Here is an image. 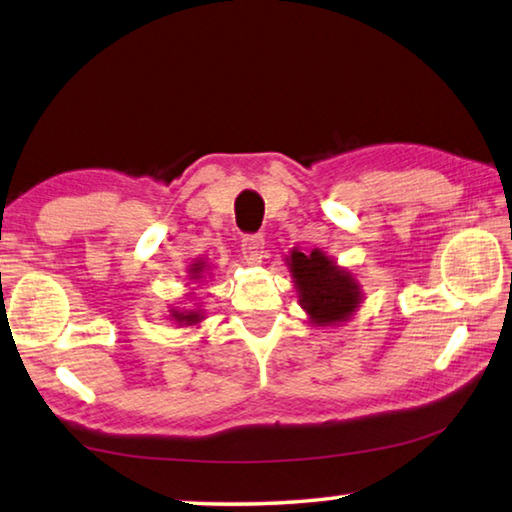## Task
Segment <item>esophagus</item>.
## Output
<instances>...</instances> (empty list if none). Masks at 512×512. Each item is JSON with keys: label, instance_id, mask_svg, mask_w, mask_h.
<instances>
[{"label": "esophagus", "instance_id": "esophagus-1", "mask_svg": "<svg viewBox=\"0 0 512 512\" xmlns=\"http://www.w3.org/2000/svg\"><path fill=\"white\" fill-rule=\"evenodd\" d=\"M240 249H243V258L249 265H258L260 258H263L265 249V238L260 234H249L240 240Z\"/></svg>", "mask_w": 512, "mask_h": 512}]
</instances>
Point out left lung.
<instances>
[{"instance_id":"8db88e82","label":"left lung","mask_w":512,"mask_h":512,"mask_svg":"<svg viewBox=\"0 0 512 512\" xmlns=\"http://www.w3.org/2000/svg\"><path fill=\"white\" fill-rule=\"evenodd\" d=\"M289 269L296 278L305 312L318 325L345 321L361 301L359 285H356L352 274L336 267L318 249H314L312 254L294 249L289 256Z\"/></svg>"}]
</instances>
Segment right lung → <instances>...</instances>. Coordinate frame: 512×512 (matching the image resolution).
<instances>
[{
	"mask_svg": "<svg viewBox=\"0 0 512 512\" xmlns=\"http://www.w3.org/2000/svg\"><path fill=\"white\" fill-rule=\"evenodd\" d=\"M202 263H194L191 265V274L194 276H198L200 272H202ZM200 278V276H198ZM173 318H176L178 323H185V325H194V323H198L200 321V312H173Z\"/></svg>",
	"mask_w": 512,
	"mask_h": 512,
	"instance_id": "1",
	"label": "right lung"
}]
</instances>
